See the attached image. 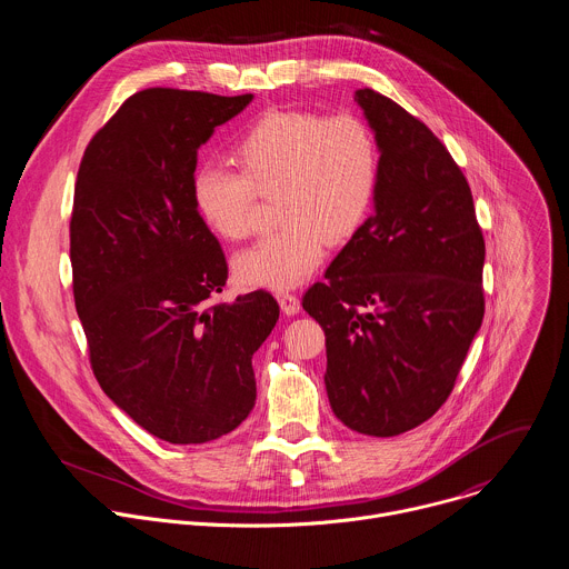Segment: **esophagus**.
Masks as SVG:
<instances>
[{
  "mask_svg": "<svg viewBox=\"0 0 569 569\" xmlns=\"http://www.w3.org/2000/svg\"><path fill=\"white\" fill-rule=\"evenodd\" d=\"M277 299H279V306L286 315H297L299 312V297L295 292H277Z\"/></svg>",
  "mask_w": 569,
  "mask_h": 569,
  "instance_id": "34e87169",
  "label": "esophagus"
}]
</instances>
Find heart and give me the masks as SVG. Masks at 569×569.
I'll return each mask as SVG.
<instances>
[{"instance_id":"1","label":"heart","mask_w":569,"mask_h":569,"mask_svg":"<svg viewBox=\"0 0 569 569\" xmlns=\"http://www.w3.org/2000/svg\"><path fill=\"white\" fill-rule=\"evenodd\" d=\"M231 161L238 171L193 173L191 202L211 233L238 242L257 229L259 198L274 200L281 227L233 261L236 279L252 288L299 286L329 246L362 229L376 202L378 143L356 114L266 112L233 141Z\"/></svg>"}]
</instances>
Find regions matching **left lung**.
<instances>
[{
    "instance_id": "1",
    "label": "left lung",
    "mask_w": 569,
    "mask_h": 569,
    "mask_svg": "<svg viewBox=\"0 0 569 569\" xmlns=\"http://www.w3.org/2000/svg\"><path fill=\"white\" fill-rule=\"evenodd\" d=\"M376 132V211L303 295L327 336L336 417L369 437L428 421L450 396L483 317V236L470 187L435 132L356 92Z\"/></svg>"
}]
</instances>
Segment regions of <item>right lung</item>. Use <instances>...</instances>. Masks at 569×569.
Wrapping results in <instances>:
<instances>
[{"instance_id": "obj_1", "label": "right lung", "mask_w": 569, "mask_h": 569, "mask_svg": "<svg viewBox=\"0 0 569 569\" xmlns=\"http://www.w3.org/2000/svg\"><path fill=\"white\" fill-rule=\"evenodd\" d=\"M252 99L141 90L80 159L69 259L90 365L119 408L169 443H207L248 419L252 356L279 319L266 290L213 301L227 261L191 202L198 148Z\"/></svg>"}]
</instances>
